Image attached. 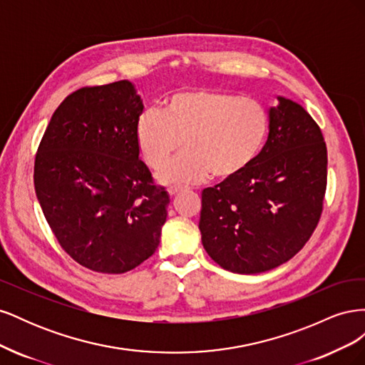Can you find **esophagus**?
Masks as SVG:
<instances>
[{"label":"esophagus","mask_w":365,"mask_h":365,"mask_svg":"<svg viewBox=\"0 0 365 365\" xmlns=\"http://www.w3.org/2000/svg\"><path fill=\"white\" fill-rule=\"evenodd\" d=\"M185 189V187H181V185H172V187H169V195L170 196H173V195H176V193H180V192H182Z\"/></svg>","instance_id":"obj_1"}]
</instances>
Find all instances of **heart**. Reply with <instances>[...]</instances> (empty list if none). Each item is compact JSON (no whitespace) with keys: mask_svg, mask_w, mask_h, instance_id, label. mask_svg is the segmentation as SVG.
I'll return each mask as SVG.
<instances>
[{"mask_svg":"<svg viewBox=\"0 0 365 365\" xmlns=\"http://www.w3.org/2000/svg\"><path fill=\"white\" fill-rule=\"evenodd\" d=\"M269 113L254 97L193 88L172 94L164 111L149 108L137 121L141 157L161 169L182 145L187 150L160 172L163 182H197L213 173L231 180L257 160L269 134Z\"/></svg>","mask_w":365,"mask_h":365,"instance_id":"heart-1","label":"heart"}]
</instances>
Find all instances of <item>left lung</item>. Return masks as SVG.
Segmentation results:
<instances>
[{"label":"left lung","instance_id":"8db88e82","mask_svg":"<svg viewBox=\"0 0 365 365\" xmlns=\"http://www.w3.org/2000/svg\"><path fill=\"white\" fill-rule=\"evenodd\" d=\"M257 160L236 178L202 190L200 230L219 267L257 274L288 262L311 239L323 213L327 149L303 106L279 97Z\"/></svg>","mask_w":365,"mask_h":365}]
</instances>
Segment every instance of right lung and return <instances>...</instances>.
Wrapping results in <instances>:
<instances>
[{
    "instance_id": "1",
    "label": "right lung",
    "mask_w": 365,
    "mask_h": 365,
    "mask_svg": "<svg viewBox=\"0 0 365 365\" xmlns=\"http://www.w3.org/2000/svg\"><path fill=\"white\" fill-rule=\"evenodd\" d=\"M141 113L128 81L83 86L58 106L36 152L42 213L62 250L96 272H128L160 244L170 201L140 160Z\"/></svg>"
}]
</instances>
